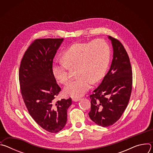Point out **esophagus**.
Here are the masks:
<instances>
[{
    "instance_id": "esophagus-1",
    "label": "esophagus",
    "mask_w": 153,
    "mask_h": 153,
    "mask_svg": "<svg viewBox=\"0 0 153 153\" xmlns=\"http://www.w3.org/2000/svg\"><path fill=\"white\" fill-rule=\"evenodd\" d=\"M72 100L73 102H78L80 100V98H73Z\"/></svg>"
}]
</instances>
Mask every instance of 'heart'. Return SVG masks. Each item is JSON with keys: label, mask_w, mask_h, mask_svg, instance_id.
Here are the masks:
<instances>
[{"label": "heart", "mask_w": 153, "mask_h": 153, "mask_svg": "<svg viewBox=\"0 0 153 153\" xmlns=\"http://www.w3.org/2000/svg\"><path fill=\"white\" fill-rule=\"evenodd\" d=\"M110 59V48L103 40L77 42L65 50L62 60L54 61L52 72L58 82L65 84L69 79V69L77 68L78 77L66 85L64 93L79 97L90 89L93 82L96 83L103 77Z\"/></svg>", "instance_id": "1"}]
</instances>
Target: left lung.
Listing matches in <instances>:
<instances>
[{
	"mask_svg": "<svg viewBox=\"0 0 153 153\" xmlns=\"http://www.w3.org/2000/svg\"><path fill=\"white\" fill-rule=\"evenodd\" d=\"M111 41L113 58L110 70L100 85L90 95V118L103 127L111 126L121 117L128 105L132 90V70L128 54L117 39Z\"/></svg>",
	"mask_w": 153,
	"mask_h": 153,
	"instance_id": "8db88e82",
	"label": "left lung"
}]
</instances>
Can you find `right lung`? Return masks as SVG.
I'll return each mask as SVG.
<instances>
[{"label":"right lung","mask_w":153,"mask_h":153,"mask_svg":"<svg viewBox=\"0 0 153 153\" xmlns=\"http://www.w3.org/2000/svg\"><path fill=\"white\" fill-rule=\"evenodd\" d=\"M62 39L34 40L25 51L19 68L21 94L28 111L35 122L52 133L62 130L67 121L71 98L56 102L61 89L52 72L53 59Z\"/></svg>","instance_id":"right-lung-1"}]
</instances>
